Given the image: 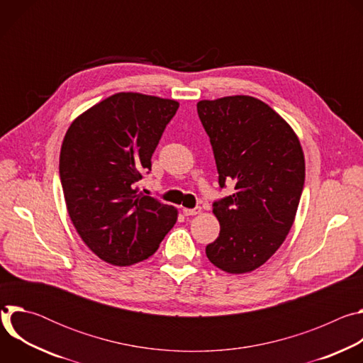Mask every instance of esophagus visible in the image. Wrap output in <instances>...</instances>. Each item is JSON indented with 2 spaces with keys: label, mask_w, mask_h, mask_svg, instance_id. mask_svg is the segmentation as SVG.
I'll list each match as a JSON object with an SVG mask.
<instances>
[{
  "label": "esophagus",
  "mask_w": 363,
  "mask_h": 363,
  "mask_svg": "<svg viewBox=\"0 0 363 363\" xmlns=\"http://www.w3.org/2000/svg\"><path fill=\"white\" fill-rule=\"evenodd\" d=\"M184 216H196L201 213V206H195V208H182Z\"/></svg>",
  "instance_id": "obj_1"
}]
</instances>
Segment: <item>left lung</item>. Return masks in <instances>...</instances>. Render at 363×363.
I'll list each match as a JSON object with an SVG mask.
<instances>
[{
    "label": "left lung",
    "mask_w": 363,
    "mask_h": 363,
    "mask_svg": "<svg viewBox=\"0 0 363 363\" xmlns=\"http://www.w3.org/2000/svg\"><path fill=\"white\" fill-rule=\"evenodd\" d=\"M210 136L218 184L234 194L213 203L218 238L208 260L231 274L263 266L289 234L304 186V157L289 123L264 101L227 96L196 103Z\"/></svg>",
    "instance_id": "obj_1"
}]
</instances>
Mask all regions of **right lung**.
I'll use <instances>...</instances> for the list:
<instances>
[{
  "instance_id": "obj_1",
  "label": "right lung",
  "mask_w": 363,
  "mask_h": 363,
  "mask_svg": "<svg viewBox=\"0 0 363 363\" xmlns=\"http://www.w3.org/2000/svg\"><path fill=\"white\" fill-rule=\"evenodd\" d=\"M179 103L116 93L82 113L66 132L60 179L67 211L84 244L103 262L146 260L177 223L178 211L138 194L152 153Z\"/></svg>"
}]
</instances>
